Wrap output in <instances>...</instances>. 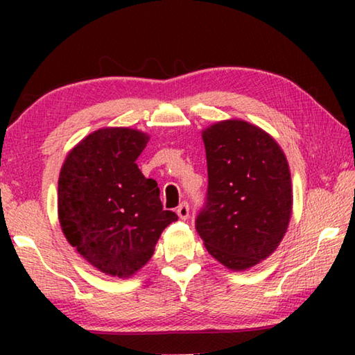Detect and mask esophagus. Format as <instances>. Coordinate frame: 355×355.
I'll list each match as a JSON object with an SVG mask.
<instances>
[{"label":"esophagus","instance_id":"34e87169","mask_svg":"<svg viewBox=\"0 0 355 355\" xmlns=\"http://www.w3.org/2000/svg\"><path fill=\"white\" fill-rule=\"evenodd\" d=\"M177 214H178V218L182 219V220H186L189 218V205L186 202H183V203H180V207L177 208Z\"/></svg>","mask_w":355,"mask_h":355}]
</instances>
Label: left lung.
I'll return each instance as SVG.
<instances>
[{"instance_id":"left-lung-1","label":"left lung","mask_w":355,"mask_h":355,"mask_svg":"<svg viewBox=\"0 0 355 355\" xmlns=\"http://www.w3.org/2000/svg\"><path fill=\"white\" fill-rule=\"evenodd\" d=\"M202 139L208 192L197 233L220 264L245 271L285 236L293 213L290 166L271 135L241 119L209 125Z\"/></svg>"}]
</instances>
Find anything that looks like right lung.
Wrapping results in <instances>:
<instances>
[{"instance_id": "add662e5", "label": "right lung", "mask_w": 355, "mask_h": 355, "mask_svg": "<svg viewBox=\"0 0 355 355\" xmlns=\"http://www.w3.org/2000/svg\"><path fill=\"white\" fill-rule=\"evenodd\" d=\"M150 136L106 127L87 135L65 156L58 182L64 236L84 260L111 277L130 279L152 258L164 228L158 183L136 164Z\"/></svg>"}]
</instances>
